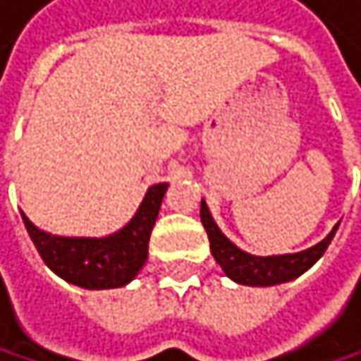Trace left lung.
Listing matches in <instances>:
<instances>
[{"instance_id":"1","label":"left lung","mask_w":361,"mask_h":361,"mask_svg":"<svg viewBox=\"0 0 361 361\" xmlns=\"http://www.w3.org/2000/svg\"><path fill=\"white\" fill-rule=\"evenodd\" d=\"M201 223L207 231V238H210V251L214 259L219 262V267L223 273L233 279L235 283L243 286H277L293 281L299 275H303L307 269H312L318 259L323 257L327 251L329 243L334 240V235L338 231V225L325 235L321 243H316L310 249H303L299 253H283V255H251L243 251L240 247H235L227 235L219 229L214 223L210 210H207V203L201 199Z\"/></svg>"}]
</instances>
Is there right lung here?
I'll use <instances>...</instances> for the list:
<instances>
[{
    "mask_svg": "<svg viewBox=\"0 0 361 361\" xmlns=\"http://www.w3.org/2000/svg\"><path fill=\"white\" fill-rule=\"evenodd\" d=\"M169 184L147 190L136 214L126 227L102 238L56 235L38 229L23 212V225L45 264L64 281L86 290H108L128 286L145 267L149 235L156 225Z\"/></svg>",
    "mask_w": 361,
    "mask_h": 361,
    "instance_id": "add662e5",
    "label": "right lung"
}]
</instances>
